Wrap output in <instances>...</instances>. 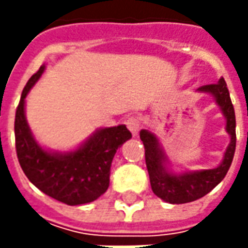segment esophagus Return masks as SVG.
I'll list each match as a JSON object with an SVG mask.
<instances>
[{
	"mask_svg": "<svg viewBox=\"0 0 248 248\" xmlns=\"http://www.w3.org/2000/svg\"><path fill=\"white\" fill-rule=\"evenodd\" d=\"M127 127L132 132V135H137L140 129V121H139L138 117H129L127 120Z\"/></svg>",
	"mask_w": 248,
	"mask_h": 248,
	"instance_id": "1",
	"label": "esophagus"
}]
</instances>
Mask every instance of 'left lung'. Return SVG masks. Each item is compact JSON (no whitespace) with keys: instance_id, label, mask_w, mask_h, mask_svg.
Listing matches in <instances>:
<instances>
[{"instance_id":"left-lung-1","label":"left lung","mask_w":248,"mask_h":248,"mask_svg":"<svg viewBox=\"0 0 248 248\" xmlns=\"http://www.w3.org/2000/svg\"><path fill=\"white\" fill-rule=\"evenodd\" d=\"M197 92L210 93L226 120L225 129L231 142L225 150L222 161L211 170L179 171L170 168V158L158 138L149 129H140L139 137L145 146V160L148 167L150 186L153 193L170 204L190 203L211 192L226 175L233 160L236 149V119L226 82L221 77L217 84L200 87Z\"/></svg>"}]
</instances>
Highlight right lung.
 I'll return each instance as SVG.
<instances>
[{
	"mask_svg": "<svg viewBox=\"0 0 248 248\" xmlns=\"http://www.w3.org/2000/svg\"><path fill=\"white\" fill-rule=\"evenodd\" d=\"M45 72V64L30 77L15 116V140L20 167L29 181L45 195L67 205L91 203L110 184V167L117 149L131 139L124 124L96 129L80 146L69 152L43 148L26 119V96Z\"/></svg>",
	"mask_w": 248,
	"mask_h": 248,
	"instance_id": "add662e5",
	"label": "right lung"
}]
</instances>
